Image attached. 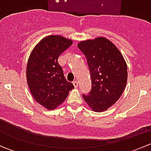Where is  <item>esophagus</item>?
<instances>
[{"label":"esophagus","mask_w":151,"mask_h":151,"mask_svg":"<svg viewBox=\"0 0 151 151\" xmlns=\"http://www.w3.org/2000/svg\"><path fill=\"white\" fill-rule=\"evenodd\" d=\"M73 85H74V88H77V87H78V82H77V80H75V81H74V82H73Z\"/></svg>","instance_id":"obj_1"}]
</instances>
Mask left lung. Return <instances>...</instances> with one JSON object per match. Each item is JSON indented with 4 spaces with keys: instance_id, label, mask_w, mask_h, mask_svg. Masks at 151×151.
Returning <instances> with one entry per match:
<instances>
[{
    "instance_id": "obj_1",
    "label": "left lung",
    "mask_w": 151,
    "mask_h": 151,
    "mask_svg": "<svg viewBox=\"0 0 151 151\" xmlns=\"http://www.w3.org/2000/svg\"><path fill=\"white\" fill-rule=\"evenodd\" d=\"M91 72L92 89L83 99L94 112L112 106L123 94L127 83V64L117 47L109 39L98 37L79 42Z\"/></svg>"
}]
</instances>
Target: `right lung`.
Returning a JSON list of instances; mask_svg holds the SVG:
<instances>
[{"mask_svg": "<svg viewBox=\"0 0 151 151\" xmlns=\"http://www.w3.org/2000/svg\"><path fill=\"white\" fill-rule=\"evenodd\" d=\"M72 43L63 36L50 35L42 39L29 56L26 68L29 90L33 99L49 110L61 104L74 88L58 63L60 55Z\"/></svg>", "mask_w": 151, "mask_h": 151, "instance_id": "obj_1", "label": "right lung"}]
</instances>
